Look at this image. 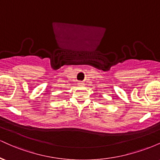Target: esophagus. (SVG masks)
Instances as JSON below:
<instances>
[{
    "instance_id": "1",
    "label": "esophagus",
    "mask_w": 160,
    "mask_h": 160,
    "mask_svg": "<svg viewBox=\"0 0 160 160\" xmlns=\"http://www.w3.org/2000/svg\"><path fill=\"white\" fill-rule=\"evenodd\" d=\"M78 83H79V85H80V86H83V82H78Z\"/></svg>"
}]
</instances>
